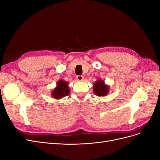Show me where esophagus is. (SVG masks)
Returning <instances> with one entry per match:
<instances>
[{
  "label": "esophagus",
  "mask_w": 160,
  "mask_h": 160,
  "mask_svg": "<svg viewBox=\"0 0 160 160\" xmlns=\"http://www.w3.org/2000/svg\"><path fill=\"white\" fill-rule=\"evenodd\" d=\"M76 79L77 81H81L83 80V77L82 75H77L76 77Z\"/></svg>",
  "instance_id": "esophagus-1"
}]
</instances>
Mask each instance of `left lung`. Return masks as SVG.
Returning <instances> with one entry per match:
<instances>
[{
	"label": "left lung",
	"mask_w": 160,
	"mask_h": 160,
	"mask_svg": "<svg viewBox=\"0 0 160 160\" xmlns=\"http://www.w3.org/2000/svg\"><path fill=\"white\" fill-rule=\"evenodd\" d=\"M109 87L105 84L102 79H98L93 84V92L95 94L99 97L107 95L109 93Z\"/></svg>",
	"instance_id": "1"
}]
</instances>
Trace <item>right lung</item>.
Here are the masks:
<instances>
[{
    "instance_id": "1",
    "label": "right lung",
    "mask_w": 160,
    "mask_h": 160,
    "mask_svg": "<svg viewBox=\"0 0 160 160\" xmlns=\"http://www.w3.org/2000/svg\"><path fill=\"white\" fill-rule=\"evenodd\" d=\"M69 83L63 80H59L57 81V87L51 92L52 98L56 99H60L65 96L69 95L70 89L68 87Z\"/></svg>"
}]
</instances>
